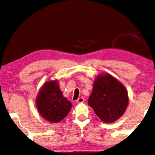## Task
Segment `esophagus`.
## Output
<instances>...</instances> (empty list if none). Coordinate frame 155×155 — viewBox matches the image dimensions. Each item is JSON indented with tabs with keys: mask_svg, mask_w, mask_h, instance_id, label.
<instances>
[{
	"mask_svg": "<svg viewBox=\"0 0 155 155\" xmlns=\"http://www.w3.org/2000/svg\"><path fill=\"white\" fill-rule=\"evenodd\" d=\"M84 101H85V99H84L83 97H80V98L77 101L78 103H83Z\"/></svg>",
	"mask_w": 155,
	"mask_h": 155,
	"instance_id": "34e87169",
	"label": "esophagus"
}]
</instances>
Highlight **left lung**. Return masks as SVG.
Segmentation results:
<instances>
[{"mask_svg": "<svg viewBox=\"0 0 155 155\" xmlns=\"http://www.w3.org/2000/svg\"><path fill=\"white\" fill-rule=\"evenodd\" d=\"M127 91L111 75H100L93 85L88 104L104 122L111 123L122 116L128 106Z\"/></svg>", "mask_w": 155, "mask_h": 155, "instance_id": "1", "label": "left lung"}]
</instances>
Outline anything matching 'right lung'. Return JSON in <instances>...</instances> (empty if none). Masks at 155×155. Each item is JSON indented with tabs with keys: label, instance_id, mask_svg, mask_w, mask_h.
Returning a JSON list of instances; mask_svg holds the SVG:
<instances>
[{
	"label": "right lung",
	"instance_id": "obj_1",
	"mask_svg": "<svg viewBox=\"0 0 155 155\" xmlns=\"http://www.w3.org/2000/svg\"><path fill=\"white\" fill-rule=\"evenodd\" d=\"M36 104L41 116L53 123L64 119L72 107L71 103L63 96L56 81L45 83L37 97Z\"/></svg>",
	"mask_w": 155,
	"mask_h": 155
}]
</instances>
